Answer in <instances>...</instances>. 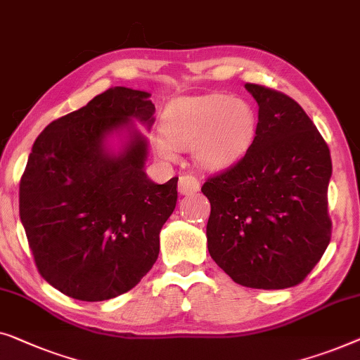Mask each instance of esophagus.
Instances as JSON below:
<instances>
[{
    "mask_svg": "<svg viewBox=\"0 0 360 360\" xmlns=\"http://www.w3.org/2000/svg\"><path fill=\"white\" fill-rule=\"evenodd\" d=\"M199 189H200V182L195 176L184 174L179 178V184H178L179 194L189 195V194H194V192H197Z\"/></svg>",
    "mask_w": 360,
    "mask_h": 360,
    "instance_id": "esophagus-1",
    "label": "esophagus"
}]
</instances>
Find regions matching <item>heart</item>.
I'll list each match as a JSON object with an SVG mask.
<instances>
[{"label": "heart", "instance_id": "b5f03b06", "mask_svg": "<svg viewBox=\"0 0 360 360\" xmlns=\"http://www.w3.org/2000/svg\"><path fill=\"white\" fill-rule=\"evenodd\" d=\"M256 112L245 99L210 93L186 96L168 104L161 117V134L153 146L161 160L176 156L174 146H194L197 161L207 168L233 163L250 148L256 134Z\"/></svg>", "mask_w": 360, "mask_h": 360}]
</instances>
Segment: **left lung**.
<instances>
[{
  "instance_id": "8db88e82",
  "label": "left lung",
  "mask_w": 360,
  "mask_h": 360,
  "mask_svg": "<svg viewBox=\"0 0 360 360\" xmlns=\"http://www.w3.org/2000/svg\"><path fill=\"white\" fill-rule=\"evenodd\" d=\"M256 99V135L236 165L209 178L207 248L240 285H298L331 240L330 148L287 94L246 83Z\"/></svg>"
}]
</instances>
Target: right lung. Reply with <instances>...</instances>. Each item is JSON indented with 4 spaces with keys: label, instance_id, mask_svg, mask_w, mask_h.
<instances>
[{
    "label": "right lung",
    "instance_id": "add662e5",
    "mask_svg": "<svg viewBox=\"0 0 360 360\" xmlns=\"http://www.w3.org/2000/svg\"><path fill=\"white\" fill-rule=\"evenodd\" d=\"M150 93L115 86L53 120L34 141L19 184V215L40 276L65 295L103 302L153 267L160 231L178 200V178L146 176L155 122ZM124 133L119 152L107 139Z\"/></svg>",
    "mask_w": 360,
    "mask_h": 360
}]
</instances>
